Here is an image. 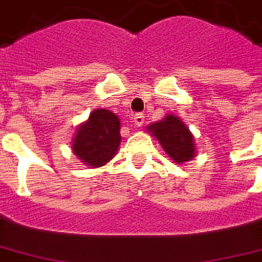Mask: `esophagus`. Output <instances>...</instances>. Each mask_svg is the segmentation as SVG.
<instances>
[{"mask_svg": "<svg viewBox=\"0 0 262 262\" xmlns=\"http://www.w3.org/2000/svg\"><path fill=\"white\" fill-rule=\"evenodd\" d=\"M144 114H135L134 115V124L135 125H138V127H141L144 124Z\"/></svg>", "mask_w": 262, "mask_h": 262, "instance_id": "1", "label": "esophagus"}]
</instances>
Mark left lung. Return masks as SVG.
I'll return each instance as SVG.
<instances>
[{
	"instance_id": "8db88e82",
	"label": "left lung",
	"mask_w": 262,
	"mask_h": 262,
	"mask_svg": "<svg viewBox=\"0 0 262 262\" xmlns=\"http://www.w3.org/2000/svg\"><path fill=\"white\" fill-rule=\"evenodd\" d=\"M147 129L161 144L163 150L177 164L189 161L196 156V144L190 129L176 115H166V118L148 125Z\"/></svg>"
}]
</instances>
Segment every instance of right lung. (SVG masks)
Returning a JSON list of instances; mask_svg holds the SVG:
<instances>
[{
  "label": "right lung",
  "mask_w": 262,
  "mask_h": 262,
  "mask_svg": "<svg viewBox=\"0 0 262 262\" xmlns=\"http://www.w3.org/2000/svg\"><path fill=\"white\" fill-rule=\"evenodd\" d=\"M121 121L108 110H95L72 140L73 154L91 167H101L115 157L121 144Z\"/></svg>",
  "instance_id": "obj_1"
}]
</instances>
